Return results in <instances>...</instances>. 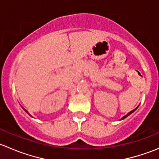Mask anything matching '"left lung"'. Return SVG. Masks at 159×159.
<instances>
[{
  "label": "left lung",
  "instance_id": "8db88e82",
  "mask_svg": "<svg viewBox=\"0 0 159 159\" xmlns=\"http://www.w3.org/2000/svg\"><path fill=\"white\" fill-rule=\"evenodd\" d=\"M137 108H138V107H137V108H135V109H134V110L131 111H130V112H129V113H128V114H127V115H125V116H124V117H122V118H121V120H122V119H125V118H126V117H128V116H129V115H131V113H132V112H134V111H135L136 109H137Z\"/></svg>",
  "mask_w": 159,
  "mask_h": 159
}]
</instances>
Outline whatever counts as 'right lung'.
<instances>
[{
    "instance_id": "add662e5",
    "label": "right lung",
    "mask_w": 159,
    "mask_h": 159,
    "mask_svg": "<svg viewBox=\"0 0 159 159\" xmlns=\"http://www.w3.org/2000/svg\"><path fill=\"white\" fill-rule=\"evenodd\" d=\"M23 108V109H24V110H25V111H26V112H27V113H28V115H30V114H29V113H28V111H27L26 109H25V108ZM30 116H31V115H30Z\"/></svg>"
}]
</instances>
